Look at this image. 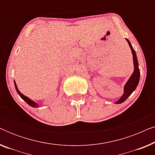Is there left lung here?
Returning a JSON list of instances; mask_svg holds the SVG:
<instances>
[{
    "mask_svg": "<svg viewBox=\"0 0 155 155\" xmlns=\"http://www.w3.org/2000/svg\"><path fill=\"white\" fill-rule=\"evenodd\" d=\"M127 42L128 43V45L130 46V48L131 49L133 54V64H134V71L131 76L129 78L128 81L125 84L124 86V93L122 95L121 97L118 99L117 101H116L115 104H121L126 100L127 98L130 97V95L132 94L133 91L136 89L137 84L139 83L140 80V69L138 67V61L137 59V56L135 54V50L133 49L132 45H131L130 41L128 39H126Z\"/></svg>",
    "mask_w": 155,
    "mask_h": 155,
    "instance_id": "8db88e82",
    "label": "left lung"
}]
</instances>
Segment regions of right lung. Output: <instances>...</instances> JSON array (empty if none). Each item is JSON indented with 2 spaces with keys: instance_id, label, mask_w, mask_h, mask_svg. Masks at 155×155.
<instances>
[{
  "instance_id": "1",
  "label": "right lung",
  "mask_w": 155,
  "mask_h": 155,
  "mask_svg": "<svg viewBox=\"0 0 155 155\" xmlns=\"http://www.w3.org/2000/svg\"><path fill=\"white\" fill-rule=\"evenodd\" d=\"M14 84H15V90H16V91H17V92L18 93V94L20 95L21 98H22V99H23V100H24V101H25V102H26L27 104H29V106H31V107H37L38 106H39V105L37 104V103L35 102V101H32V100H31V99H29V97L25 96L24 94H22V93H21V92H20V91H19L18 87H17L16 82H15V80H14Z\"/></svg>"
}]
</instances>
